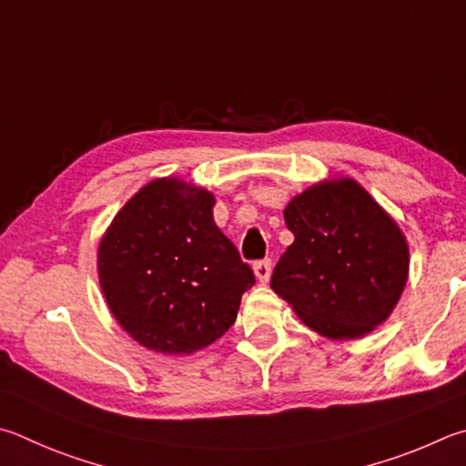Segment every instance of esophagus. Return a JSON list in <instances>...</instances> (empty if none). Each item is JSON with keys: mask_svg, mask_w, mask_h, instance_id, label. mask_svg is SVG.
Instances as JSON below:
<instances>
[{"mask_svg": "<svg viewBox=\"0 0 466 466\" xmlns=\"http://www.w3.org/2000/svg\"><path fill=\"white\" fill-rule=\"evenodd\" d=\"M252 268H255V275L260 283H267L270 279V260H258Z\"/></svg>", "mask_w": 466, "mask_h": 466, "instance_id": "34e87169", "label": "esophagus"}]
</instances>
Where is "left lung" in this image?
<instances>
[{"label":"left lung","mask_w":466,"mask_h":466,"mask_svg":"<svg viewBox=\"0 0 466 466\" xmlns=\"http://www.w3.org/2000/svg\"><path fill=\"white\" fill-rule=\"evenodd\" d=\"M295 240L270 289L329 340H357L391 316L410 273L395 219L350 177L319 181L283 209Z\"/></svg>","instance_id":"obj_1"}]
</instances>
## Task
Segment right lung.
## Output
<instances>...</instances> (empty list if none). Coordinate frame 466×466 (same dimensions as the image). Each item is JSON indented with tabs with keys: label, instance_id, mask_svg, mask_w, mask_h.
<instances>
[{
	"label": "right lung",
	"instance_id": "right-lung-1",
	"mask_svg": "<svg viewBox=\"0 0 466 466\" xmlns=\"http://www.w3.org/2000/svg\"><path fill=\"white\" fill-rule=\"evenodd\" d=\"M216 198L177 177L147 183L101 236L97 275L109 309L148 350L193 354L234 324L255 285L214 222Z\"/></svg>",
	"mask_w": 466,
	"mask_h": 466
}]
</instances>
